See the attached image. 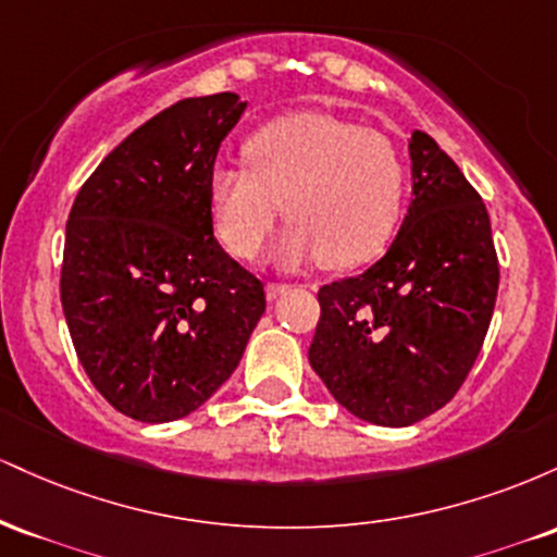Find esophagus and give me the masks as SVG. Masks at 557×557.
<instances>
[{
	"mask_svg": "<svg viewBox=\"0 0 557 557\" xmlns=\"http://www.w3.org/2000/svg\"><path fill=\"white\" fill-rule=\"evenodd\" d=\"M264 290H267V298L274 300V298H280V296H283V293L290 290V287L283 285V283H270V285L264 287Z\"/></svg>",
	"mask_w": 557,
	"mask_h": 557,
	"instance_id": "esophagus-1",
	"label": "esophagus"
}]
</instances>
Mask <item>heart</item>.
<instances>
[{
    "label": "heart",
    "mask_w": 557,
    "mask_h": 557,
    "mask_svg": "<svg viewBox=\"0 0 557 557\" xmlns=\"http://www.w3.org/2000/svg\"><path fill=\"white\" fill-rule=\"evenodd\" d=\"M243 157L246 168L216 164L207 177L214 233L235 257H257L280 207L290 220L274 253L283 267L314 257L330 270L361 264L398 227L406 168L380 133L330 114H287L261 125Z\"/></svg>",
    "instance_id": "b5f03b06"
}]
</instances>
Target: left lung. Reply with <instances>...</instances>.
<instances>
[{
  "label": "left lung",
  "instance_id": "1",
  "mask_svg": "<svg viewBox=\"0 0 557 557\" xmlns=\"http://www.w3.org/2000/svg\"><path fill=\"white\" fill-rule=\"evenodd\" d=\"M411 203L385 257L319 287L311 369L345 411L408 426L443 408L474 367L495 311L487 207L426 133L408 138Z\"/></svg>",
  "mask_w": 557,
  "mask_h": 557
}]
</instances>
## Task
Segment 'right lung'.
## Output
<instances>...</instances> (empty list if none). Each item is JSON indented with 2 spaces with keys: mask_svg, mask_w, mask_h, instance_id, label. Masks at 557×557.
Instances as JSON below:
<instances>
[{
  "mask_svg": "<svg viewBox=\"0 0 557 557\" xmlns=\"http://www.w3.org/2000/svg\"><path fill=\"white\" fill-rule=\"evenodd\" d=\"M246 107L233 91L168 107L107 154L70 209L60 296L75 354L104 400L146 424L212 398L267 309L207 203Z\"/></svg>",
  "mask_w": 557,
  "mask_h": 557,
  "instance_id": "right-lung-1",
  "label": "right lung"
}]
</instances>
